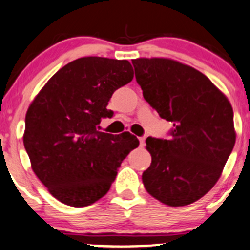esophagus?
I'll use <instances>...</instances> for the list:
<instances>
[{"label":"esophagus","mask_w":250,"mask_h":250,"mask_svg":"<svg viewBox=\"0 0 250 250\" xmlns=\"http://www.w3.org/2000/svg\"><path fill=\"white\" fill-rule=\"evenodd\" d=\"M138 140H140L141 146H144V142H146V138H144V137H140V138H138Z\"/></svg>","instance_id":"34e87169"}]
</instances>
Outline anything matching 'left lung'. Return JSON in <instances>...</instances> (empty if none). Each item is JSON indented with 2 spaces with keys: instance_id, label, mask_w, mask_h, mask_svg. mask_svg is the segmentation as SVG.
Here are the masks:
<instances>
[{
  "instance_id": "1",
  "label": "left lung",
  "mask_w": 250,
  "mask_h": 250,
  "mask_svg": "<svg viewBox=\"0 0 250 250\" xmlns=\"http://www.w3.org/2000/svg\"><path fill=\"white\" fill-rule=\"evenodd\" d=\"M143 97L173 124L168 140L148 137L146 191L165 205L187 206L219 179L236 142L228 97L205 74L171 59L132 60Z\"/></svg>"
}]
</instances>
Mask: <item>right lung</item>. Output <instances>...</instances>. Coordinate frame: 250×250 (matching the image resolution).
Returning a JSON list of instances; mask_svg holds the SVG:
<instances>
[{
    "label": "right lung",
    "mask_w": 250,
    "mask_h": 250,
    "mask_svg": "<svg viewBox=\"0 0 250 250\" xmlns=\"http://www.w3.org/2000/svg\"><path fill=\"white\" fill-rule=\"evenodd\" d=\"M127 60L87 56L59 69L30 104L24 146L31 167L49 192L72 207L104 197L118 168L140 141L130 132H100L112 118L113 92L130 83Z\"/></svg>",
    "instance_id": "1"
}]
</instances>
